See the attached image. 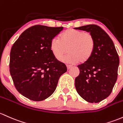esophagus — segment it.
I'll return each mask as SVG.
<instances>
[{
	"label": "esophagus",
	"instance_id": "34e87169",
	"mask_svg": "<svg viewBox=\"0 0 123 123\" xmlns=\"http://www.w3.org/2000/svg\"><path fill=\"white\" fill-rule=\"evenodd\" d=\"M67 68H68V69H69L71 68V67H72V66L71 65H68V64H67Z\"/></svg>",
	"mask_w": 123,
	"mask_h": 123
}]
</instances>
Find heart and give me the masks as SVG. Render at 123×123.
Listing matches in <instances>:
<instances>
[{"mask_svg":"<svg viewBox=\"0 0 123 123\" xmlns=\"http://www.w3.org/2000/svg\"><path fill=\"white\" fill-rule=\"evenodd\" d=\"M95 48V40L90 32L69 29L51 40L50 49L56 58L60 59L69 52L62 61L71 63L85 64L92 56Z\"/></svg>","mask_w":123,"mask_h":123,"instance_id":"obj_1","label":"heart"}]
</instances>
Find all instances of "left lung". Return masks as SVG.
Returning <instances> with one entry per match:
<instances>
[{"mask_svg": "<svg viewBox=\"0 0 123 123\" xmlns=\"http://www.w3.org/2000/svg\"><path fill=\"white\" fill-rule=\"evenodd\" d=\"M75 29L90 32L95 40L91 58L78 66L80 73L75 78V87L83 99L98 103L113 90L118 76L119 56L112 40L99 25L89 24Z\"/></svg>", "mask_w": 123, "mask_h": 123, "instance_id": "obj_1", "label": "left lung"}]
</instances>
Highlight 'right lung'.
<instances>
[{
  "label": "right lung",
  "mask_w": 123,
  "mask_h": 123,
  "mask_svg": "<svg viewBox=\"0 0 123 123\" xmlns=\"http://www.w3.org/2000/svg\"><path fill=\"white\" fill-rule=\"evenodd\" d=\"M63 27L35 25L22 33L10 54V73L17 91L34 101L47 99L54 92L65 64L54 56L51 40Z\"/></svg>",
  "instance_id": "obj_1"
}]
</instances>
